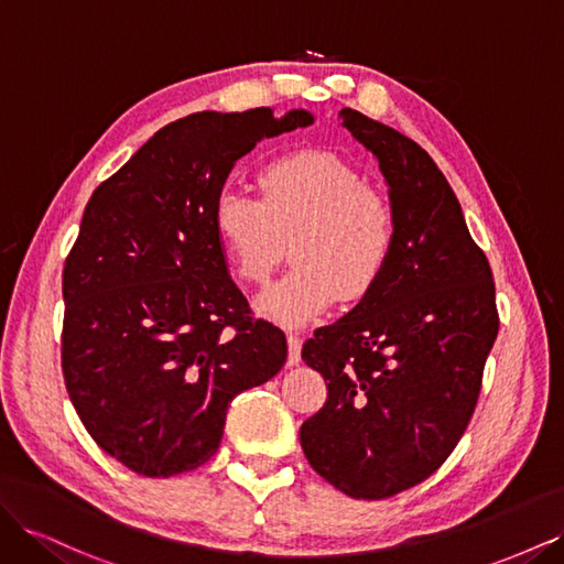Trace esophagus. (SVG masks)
Masks as SVG:
<instances>
[{
	"label": "esophagus",
	"mask_w": 564,
	"mask_h": 564,
	"mask_svg": "<svg viewBox=\"0 0 564 564\" xmlns=\"http://www.w3.org/2000/svg\"><path fill=\"white\" fill-rule=\"evenodd\" d=\"M301 344H303V338L299 334H289L286 336V348H289L286 365L289 367H296L301 362Z\"/></svg>",
	"instance_id": "obj_1"
}]
</instances>
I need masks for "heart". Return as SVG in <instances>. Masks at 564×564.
<instances>
[{"label":"heart","mask_w":564,"mask_h":564,"mask_svg":"<svg viewBox=\"0 0 564 564\" xmlns=\"http://www.w3.org/2000/svg\"><path fill=\"white\" fill-rule=\"evenodd\" d=\"M261 199L226 187L214 202V230L235 275L265 284L289 256L296 263L256 308L301 327L344 299L362 301L381 282L395 249V216L362 174L336 152L296 150L259 172Z\"/></svg>","instance_id":"1"}]
</instances>
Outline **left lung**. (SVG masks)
I'll use <instances>...</instances> for the list:
<instances>
[{
    "instance_id": "8db88e82",
    "label": "left lung",
    "mask_w": 564,
    "mask_h": 564,
    "mask_svg": "<svg viewBox=\"0 0 564 564\" xmlns=\"http://www.w3.org/2000/svg\"><path fill=\"white\" fill-rule=\"evenodd\" d=\"M379 162L395 216L381 282L301 350L329 398L301 425L315 473L352 499H388L431 477L475 412L499 334L491 268L433 158L352 108L338 112Z\"/></svg>"
}]
</instances>
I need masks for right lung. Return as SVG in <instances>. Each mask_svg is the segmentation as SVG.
Here are the masks:
<instances>
[{
	"label": "right lung",
	"mask_w": 564,
	"mask_h": 564,
	"mask_svg": "<svg viewBox=\"0 0 564 564\" xmlns=\"http://www.w3.org/2000/svg\"><path fill=\"white\" fill-rule=\"evenodd\" d=\"M313 122L301 108L187 115L84 209L63 268V377L84 429L129 470L207 464L232 398L286 362L284 332L249 317L212 214L237 160Z\"/></svg>",
	"instance_id": "right-lung-1"
}]
</instances>
